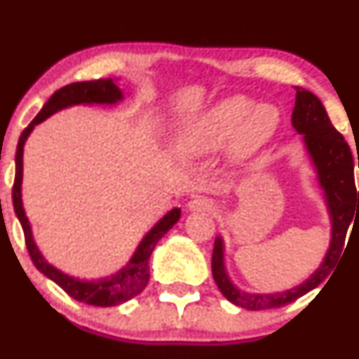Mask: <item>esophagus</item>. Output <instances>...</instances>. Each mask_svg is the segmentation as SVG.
Here are the masks:
<instances>
[{
  "mask_svg": "<svg viewBox=\"0 0 359 359\" xmlns=\"http://www.w3.org/2000/svg\"><path fill=\"white\" fill-rule=\"evenodd\" d=\"M189 209L191 211H197V212H211L216 209V203L212 199H208V197H194V199L189 203Z\"/></svg>",
  "mask_w": 359,
  "mask_h": 359,
  "instance_id": "esophagus-1",
  "label": "esophagus"
}]
</instances>
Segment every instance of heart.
I'll return each mask as SVG.
<instances>
[{
    "mask_svg": "<svg viewBox=\"0 0 359 359\" xmlns=\"http://www.w3.org/2000/svg\"><path fill=\"white\" fill-rule=\"evenodd\" d=\"M280 113L273 104H258L246 96L217 102L201 116L187 135V145L196 150H217L233 138V151L245 155L277 131Z\"/></svg>",
    "mask_w": 359,
    "mask_h": 359,
    "instance_id": "heart-1",
    "label": "heart"
}]
</instances>
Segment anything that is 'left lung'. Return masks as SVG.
<instances>
[{"label":"left lung","instance_id":"obj_1","mask_svg":"<svg viewBox=\"0 0 359 359\" xmlns=\"http://www.w3.org/2000/svg\"><path fill=\"white\" fill-rule=\"evenodd\" d=\"M295 90L297 94H295V108L292 113V125L297 130V133L304 135V142L319 175V184L324 189L332 219L331 245L319 269L299 287L280 292V294L257 295L240 292L229 282L224 271V263H222V241L221 238H216L211 265L214 282L229 302L248 311L283 307L295 302L299 297L323 283L339 262L344 248L346 233L353 222V217H356L359 212V191H356V185H354L351 148L343 135L332 126L319 97L304 88H295Z\"/></svg>","mask_w":359,"mask_h":359}]
</instances>
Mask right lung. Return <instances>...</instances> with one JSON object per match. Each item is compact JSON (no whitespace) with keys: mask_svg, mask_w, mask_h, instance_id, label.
Returning <instances> with one entry per match:
<instances>
[{"mask_svg":"<svg viewBox=\"0 0 359 359\" xmlns=\"http://www.w3.org/2000/svg\"><path fill=\"white\" fill-rule=\"evenodd\" d=\"M123 97L121 90L116 88L113 79H97V81H86V82H74V84L64 86L59 90L52 94L50 100L43 104L42 111L34 118L23 130L22 137L18 140V147H16V156H15V182H13V208L16 217L20 219V224L23 228L25 243H27L28 255H30L32 262L40 270L45 277L59 285L62 290L67 295H71L74 300L79 302L89 304V306L96 307H113L119 306V304L126 302V300L137 297L142 294L143 288L147 287L148 278H150V266H148V259L156 243L162 240L172 226L179 221L180 209H172L163 219H160L154 226L150 233L143 238L140 243L138 250L135 251L133 258L123 270H119L114 277L97 280V282H84V280H77L69 275L62 273L60 270L53 269L50 263H47L40 255L39 248L35 246L34 238H32L30 222H28L27 216H25L23 204H22V179H23V145L27 142L28 135L32 133L35 125L42 123L45 118H48L55 111L67 108L72 104H93V102H100V104H113L118 102Z\"/></svg>","mask_w":359,"mask_h":359,"instance_id":"right-lung-1","label":"right lung"}]
</instances>
